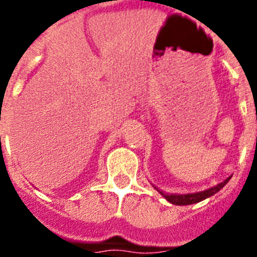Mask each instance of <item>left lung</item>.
Returning a JSON list of instances; mask_svg holds the SVG:
<instances>
[{
    "label": "left lung",
    "instance_id": "1",
    "mask_svg": "<svg viewBox=\"0 0 257 257\" xmlns=\"http://www.w3.org/2000/svg\"><path fill=\"white\" fill-rule=\"evenodd\" d=\"M230 178L231 176H229V178L225 179L222 183L217 184V185L210 188V189H206L203 190V192H198V193H188V194H166V193L161 192V190L158 189L157 190L161 193V196L165 197V198L167 199L170 203H172V205H176V206L194 205V203H198V202L203 201V199L206 198H210L211 196L216 194L220 189H222V188L225 187V184L230 180Z\"/></svg>",
    "mask_w": 257,
    "mask_h": 257
}]
</instances>
